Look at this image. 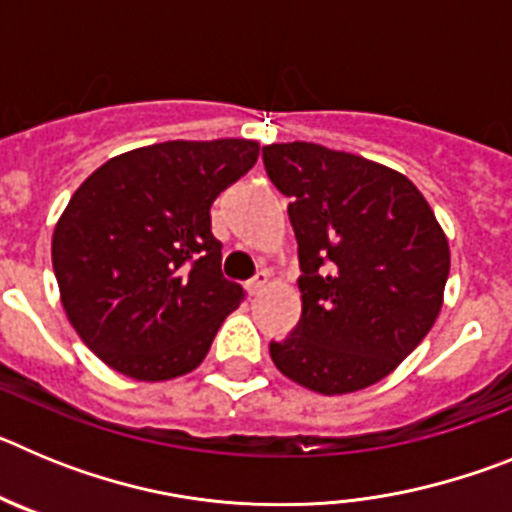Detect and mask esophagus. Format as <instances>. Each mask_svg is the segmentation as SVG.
I'll return each mask as SVG.
<instances>
[{
	"mask_svg": "<svg viewBox=\"0 0 512 512\" xmlns=\"http://www.w3.org/2000/svg\"><path fill=\"white\" fill-rule=\"evenodd\" d=\"M269 274H266V271H259V274H256V277L251 279V282L246 284V289H248V295L251 297H256V295H261V292H264L266 287H269Z\"/></svg>",
	"mask_w": 512,
	"mask_h": 512,
	"instance_id": "34e87169",
	"label": "esophagus"
}]
</instances>
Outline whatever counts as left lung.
Listing matches in <instances>:
<instances>
[{
    "label": "left lung",
    "mask_w": 512,
    "mask_h": 512,
    "mask_svg": "<svg viewBox=\"0 0 512 512\" xmlns=\"http://www.w3.org/2000/svg\"><path fill=\"white\" fill-rule=\"evenodd\" d=\"M264 166L289 197L302 315L271 341L279 372L320 395H348L392 374L428 336L451 253L408 176L318 143H271Z\"/></svg>",
    "instance_id": "1"
}]
</instances>
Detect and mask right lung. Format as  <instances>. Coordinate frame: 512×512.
Masks as SVG:
<instances>
[{
	"mask_svg": "<svg viewBox=\"0 0 512 512\" xmlns=\"http://www.w3.org/2000/svg\"><path fill=\"white\" fill-rule=\"evenodd\" d=\"M256 161V140H166L76 189L53 230V271L71 325L110 369L164 382L202 364L243 300L220 271L210 207Z\"/></svg>",
	"mask_w": 512,
	"mask_h": 512,
	"instance_id": "add662e5",
	"label": "right lung"
}]
</instances>
